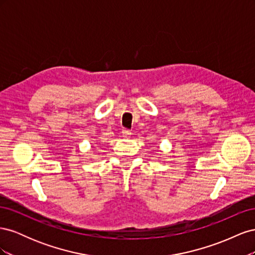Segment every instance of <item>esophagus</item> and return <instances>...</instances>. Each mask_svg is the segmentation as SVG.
<instances>
[{"label": "esophagus", "instance_id": "obj_1", "mask_svg": "<svg viewBox=\"0 0 255 255\" xmlns=\"http://www.w3.org/2000/svg\"><path fill=\"white\" fill-rule=\"evenodd\" d=\"M130 135H132V132H130V130H128V129H127V128L122 129V136L125 137V138H129Z\"/></svg>", "mask_w": 255, "mask_h": 255}]
</instances>
